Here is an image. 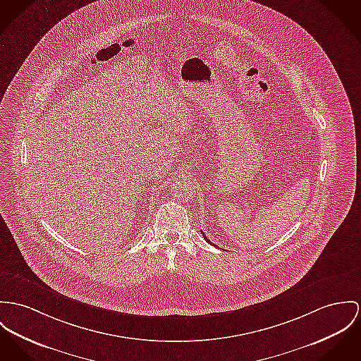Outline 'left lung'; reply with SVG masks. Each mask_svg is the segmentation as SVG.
<instances>
[{
  "instance_id": "left-lung-1",
  "label": "left lung",
  "mask_w": 361,
  "mask_h": 361,
  "mask_svg": "<svg viewBox=\"0 0 361 361\" xmlns=\"http://www.w3.org/2000/svg\"><path fill=\"white\" fill-rule=\"evenodd\" d=\"M203 236H204V235H203ZM204 239H206V242H207V243H210V240H209L206 236H204Z\"/></svg>"
}]
</instances>
